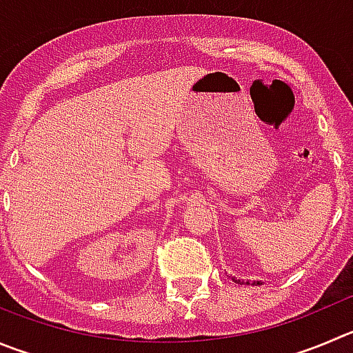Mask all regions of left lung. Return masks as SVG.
<instances>
[{"instance_id":"obj_1","label":"left lung","mask_w":353,"mask_h":353,"mask_svg":"<svg viewBox=\"0 0 353 353\" xmlns=\"http://www.w3.org/2000/svg\"><path fill=\"white\" fill-rule=\"evenodd\" d=\"M232 281H235L236 284H243V281H240V279H239V281H236L235 276H232ZM245 284H249V282H245ZM252 284H259V282H252Z\"/></svg>"}]
</instances>
